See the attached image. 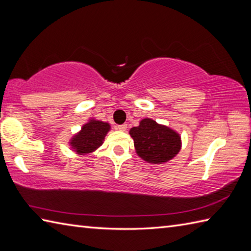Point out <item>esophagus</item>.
<instances>
[{"label":"esophagus","mask_w":251,"mask_h":251,"mask_svg":"<svg viewBox=\"0 0 251 251\" xmlns=\"http://www.w3.org/2000/svg\"><path fill=\"white\" fill-rule=\"evenodd\" d=\"M116 129H119L121 131H125L127 129V125L126 124H123V125H119L116 126Z\"/></svg>","instance_id":"esophagus-1"}]
</instances>
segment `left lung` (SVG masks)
I'll use <instances>...</instances> for the list:
<instances>
[{"instance_id": "1", "label": "left lung", "mask_w": 251, "mask_h": 251, "mask_svg": "<svg viewBox=\"0 0 251 251\" xmlns=\"http://www.w3.org/2000/svg\"><path fill=\"white\" fill-rule=\"evenodd\" d=\"M138 156L150 164H164L173 159L181 150V137L166 125L152 119H143L129 130Z\"/></svg>"}]
</instances>
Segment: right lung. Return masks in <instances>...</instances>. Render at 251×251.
I'll use <instances>...</instances> for the list:
<instances>
[{
	"label": "right lung",
	"instance_id": "right-lung-1",
	"mask_svg": "<svg viewBox=\"0 0 251 251\" xmlns=\"http://www.w3.org/2000/svg\"><path fill=\"white\" fill-rule=\"evenodd\" d=\"M109 123L96 119H90L82 126L81 130L74 135L69 145L77 155H86L95 152L102 145L106 134L110 131Z\"/></svg>",
	"mask_w": 251,
	"mask_h": 251
}]
</instances>
